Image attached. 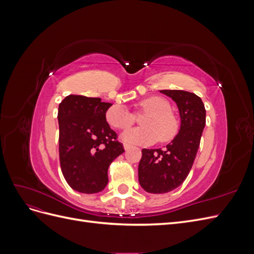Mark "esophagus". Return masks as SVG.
I'll list each match as a JSON object with an SVG mask.
<instances>
[{"instance_id": "1", "label": "esophagus", "mask_w": 254, "mask_h": 254, "mask_svg": "<svg viewBox=\"0 0 254 254\" xmlns=\"http://www.w3.org/2000/svg\"><path fill=\"white\" fill-rule=\"evenodd\" d=\"M124 148H125V150H128V149L131 148V145L127 144V143H124Z\"/></svg>"}]
</instances>
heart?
<instances>
[{
	"label": "heart",
	"mask_w": 254,
	"mask_h": 254,
	"mask_svg": "<svg viewBox=\"0 0 254 254\" xmlns=\"http://www.w3.org/2000/svg\"><path fill=\"white\" fill-rule=\"evenodd\" d=\"M140 111L147 112L141 120L143 127L129 129L122 134V139L132 144L150 145L159 139L162 142L173 140L178 133V122L171 112V106L164 98L150 96L137 105ZM106 120L117 129H127L132 125L133 115L126 107L114 105L107 110Z\"/></svg>",
	"instance_id": "obj_1"
}]
</instances>
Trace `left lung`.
<instances>
[{
	"label": "left lung",
	"instance_id": "left-lung-1",
	"mask_svg": "<svg viewBox=\"0 0 254 254\" xmlns=\"http://www.w3.org/2000/svg\"><path fill=\"white\" fill-rule=\"evenodd\" d=\"M178 107L180 130L164 149L142 150L139 182L151 194L168 193L181 186L193 166L205 126V109L201 98L183 90H161Z\"/></svg>",
	"mask_w": 254,
	"mask_h": 254
}]
</instances>
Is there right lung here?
<instances>
[{
    "label": "right lung",
    "mask_w": 254,
    "mask_h": 254,
    "mask_svg": "<svg viewBox=\"0 0 254 254\" xmlns=\"http://www.w3.org/2000/svg\"><path fill=\"white\" fill-rule=\"evenodd\" d=\"M111 106L98 97L82 95H67L59 104L61 172L79 193L102 191L108 184L109 165L125 151L106 120Z\"/></svg>",
    "instance_id": "1"
}]
</instances>
